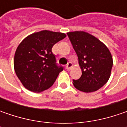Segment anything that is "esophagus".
<instances>
[{
  "instance_id": "34e87169",
  "label": "esophagus",
  "mask_w": 127,
  "mask_h": 127,
  "mask_svg": "<svg viewBox=\"0 0 127 127\" xmlns=\"http://www.w3.org/2000/svg\"><path fill=\"white\" fill-rule=\"evenodd\" d=\"M72 67H73V64H72V63H71V62H68V64L66 65V69H67L68 71H70L71 68H72Z\"/></svg>"
}]
</instances>
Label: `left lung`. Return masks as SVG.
<instances>
[{
    "instance_id": "obj_1",
    "label": "left lung",
    "mask_w": 127,
    "mask_h": 127,
    "mask_svg": "<svg viewBox=\"0 0 127 127\" xmlns=\"http://www.w3.org/2000/svg\"><path fill=\"white\" fill-rule=\"evenodd\" d=\"M82 71L81 78L73 80L76 89L92 93L102 88L108 81L113 65L109 49L97 37L83 31L67 33Z\"/></svg>"
}]
</instances>
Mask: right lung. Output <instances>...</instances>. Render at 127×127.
Returning <instances> with one entry per match:
<instances>
[{"mask_svg": "<svg viewBox=\"0 0 127 127\" xmlns=\"http://www.w3.org/2000/svg\"><path fill=\"white\" fill-rule=\"evenodd\" d=\"M66 37L64 33L42 30L20 42L14 56V69L26 89L41 93L54 84L63 67L56 64L51 49Z\"/></svg>", "mask_w": 127, "mask_h": 127, "instance_id": "obj_1", "label": "right lung"}]
</instances>
